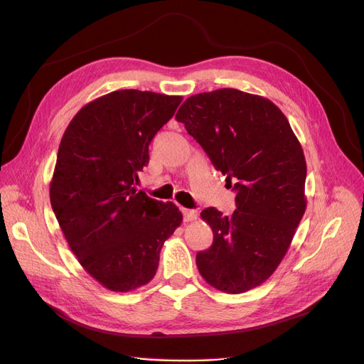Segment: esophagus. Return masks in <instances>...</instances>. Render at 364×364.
<instances>
[{"instance_id": "esophagus-1", "label": "esophagus", "mask_w": 364, "mask_h": 364, "mask_svg": "<svg viewBox=\"0 0 364 364\" xmlns=\"http://www.w3.org/2000/svg\"><path fill=\"white\" fill-rule=\"evenodd\" d=\"M182 213H183V220L185 222H194V220H197V211L196 209H185L182 208Z\"/></svg>"}]
</instances>
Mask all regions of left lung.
<instances>
[{
    "label": "left lung",
    "mask_w": 364,
    "mask_h": 364,
    "mask_svg": "<svg viewBox=\"0 0 364 364\" xmlns=\"http://www.w3.org/2000/svg\"><path fill=\"white\" fill-rule=\"evenodd\" d=\"M176 119L237 191L230 217L215 208L202 211L214 241L197 253V269L220 291L255 289L278 269L305 213L301 142L269 98L232 87L191 95Z\"/></svg>",
    "instance_id": "left-lung-1"
}]
</instances>
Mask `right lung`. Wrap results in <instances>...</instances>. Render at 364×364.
I'll use <instances>...</instances> for the list:
<instances>
[{"label":"right lung","instance_id":"1","mask_svg":"<svg viewBox=\"0 0 364 364\" xmlns=\"http://www.w3.org/2000/svg\"><path fill=\"white\" fill-rule=\"evenodd\" d=\"M181 95L121 90L74 115L62 136L50 202L80 266L105 289L126 293L156 274L159 252L182 223L171 202L138 191L149 146Z\"/></svg>","mask_w":364,"mask_h":364}]
</instances>
